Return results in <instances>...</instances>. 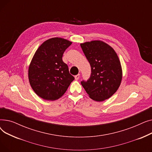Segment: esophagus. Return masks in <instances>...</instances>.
Returning a JSON list of instances; mask_svg holds the SVG:
<instances>
[{
  "label": "esophagus",
  "instance_id": "1",
  "mask_svg": "<svg viewBox=\"0 0 152 152\" xmlns=\"http://www.w3.org/2000/svg\"><path fill=\"white\" fill-rule=\"evenodd\" d=\"M79 77H80V75L78 74V75H77L75 76V78L76 80H78V79H79Z\"/></svg>",
  "mask_w": 152,
  "mask_h": 152
}]
</instances>
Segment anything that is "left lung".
Wrapping results in <instances>:
<instances>
[{"mask_svg":"<svg viewBox=\"0 0 152 152\" xmlns=\"http://www.w3.org/2000/svg\"><path fill=\"white\" fill-rule=\"evenodd\" d=\"M80 45L92 71L89 80L82 81L81 84L93 100L104 101L112 96L121 84V62L115 50L102 41L95 40Z\"/></svg>","mask_w":152,"mask_h":152,"instance_id":"8db88e82","label":"left lung"}]
</instances>
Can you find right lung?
<instances>
[{
  "instance_id": "1",
  "label": "right lung",
  "mask_w": 152,
  "mask_h": 152,
  "mask_svg": "<svg viewBox=\"0 0 152 152\" xmlns=\"http://www.w3.org/2000/svg\"><path fill=\"white\" fill-rule=\"evenodd\" d=\"M72 42L61 37L44 41L36 51L28 68L29 84L44 100L53 101L61 97L75 77L62 60L64 52Z\"/></svg>"
}]
</instances>
